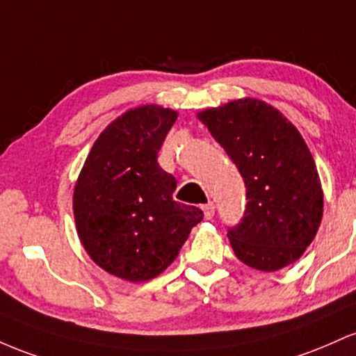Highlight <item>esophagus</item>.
Here are the masks:
<instances>
[{"mask_svg": "<svg viewBox=\"0 0 356 356\" xmlns=\"http://www.w3.org/2000/svg\"><path fill=\"white\" fill-rule=\"evenodd\" d=\"M202 210H203V215H205L207 220H211V218H213V215H215L213 202H209V203H207V205H203Z\"/></svg>", "mask_w": 356, "mask_h": 356, "instance_id": "34e87169", "label": "esophagus"}]
</instances>
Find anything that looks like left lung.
<instances>
[{
	"mask_svg": "<svg viewBox=\"0 0 356 356\" xmlns=\"http://www.w3.org/2000/svg\"><path fill=\"white\" fill-rule=\"evenodd\" d=\"M241 171L247 205L229 229L238 261L264 273L296 262L323 218V190L299 131L259 99H238L198 113Z\"/></svg>",
	"mask_w": 356,
	"mask_h": 356,
	"instance_id": "obj_1",
	"label": "left lung"
}]
</instances>
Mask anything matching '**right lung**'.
<instances>
[{"label":"right lung","mask_w":356,"mask_h":356,"mask_svg":"<svg viewBox=\"0 0 356 356\" xmlns=\"http://www.w3.org/2000/svg\"><path fill=\"white\" fill-rule=\"evenodd\" d=\"M173 109L147 104L119 115L92 146L74 188L79 238L92 261L129 282L177 259L203 211L173 200L177 179L158 165Z\"/></svg>","instance_id":"right-lung-1"}]
</instances>
